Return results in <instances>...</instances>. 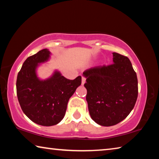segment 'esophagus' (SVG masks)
Instances as JSON below:
<instances>
[{
	"instance_id": "34e87169",
	"label": "esophagus",
	"mask_w": 159,
	"mask_h": 159,
	"mask_svg": "<svg viewBox=\"0 0 159 159\" xmlns=\"http://www.w3.org/2000/svg\"><path fill=\"white\" fill-rule=\"evenodd\" d=\"M85 80H86V79L84 77V76H82V80H81V83H82V85L84 84V83H85Z\"/></svg>"
}]
</instances>
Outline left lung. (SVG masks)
Listing matches in <instances>:
<instances>
[{
	"label": "left lung",
	"mask_w": 159,
	"mask_h": 159,
	"mask_svg": "<svg viewBox=\"0 0 159 159\" xmlns=\"http://www.w3.org/2000/svg\"><path fill=\"white\" fill-rule=\"evenodd\" d=\"M84 86L90 117L102 126L122 121L134 108L138 95L136 72L126 56L113 52V63L85 70Z\"/></svg>",
	"instance_id": "obj_1"
}]
</instances>
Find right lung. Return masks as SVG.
I'll use <instances>...</instances> for the list:
<instances>
[{"label": "right lung", "mask_w": 159, "mask_h": 159, "mask_svg": "<svg viewBox=\"0 0 159 159\" xmlns=\"http://www.w3.org/2000/svg\"><path fill=\"white\" fill-rule=\"evenodd\" d=\"M50 54L45 48L29 57L19 71L16 83L23 112L33 122L44 126L56 125L63 119L69 98L81 84L80 76L69 80L57 71L48 80L38 79V64L48 60Z\"/></svg>", "instance_id": "add662e5"}]
</instances>
